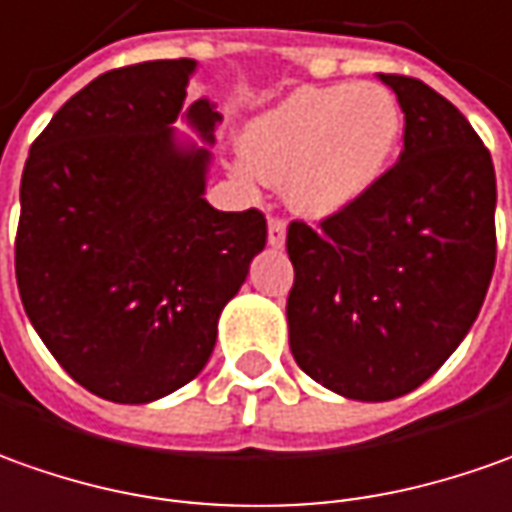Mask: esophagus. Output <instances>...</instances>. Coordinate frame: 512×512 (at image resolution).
Wrapping results in <instances>:
<instances>
[{
    "instance_id": "obj_1",
    "label": "esophagus",
    "mask_w": 512,
    "mask_h": 512,
    "mask_svg": "<svg viewBox=\"0 0 512 512\" xmlns=\"http://www.w3.org/2000/svg\"><path fill=\"white\" fill-rule=\"evenodd\" d=\"M269 243L274 246V249H280V246H285V221L283 218H269Z\"/></svg>"
}]
</instances>
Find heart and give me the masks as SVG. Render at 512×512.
I'll use <instances>...</instances> for the list:
<instances>
[{"label": "heart", "mask_w": 512, "mask_h": 512, "mask_svg": "<svg viewBox=\"0 0 512 512\" xmlns=\"http://www.w3.org/2000/svg\"><path fill=\"white\" fill-rule=\"evenodd\" d=\"M403 117L378 83L297 89L243 125L235 176L283 182L288 204L308 218H330L367 196L401 142Z\"/></svg>", "instance_id": "1"}]
</instances>
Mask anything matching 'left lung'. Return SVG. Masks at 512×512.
Here are the masks:
<instances>
[{"label":"left lung","mask_w":512,"mask_h":512,"mask_svg":"<svg viewBox=\"0 0 512 512\" xmlns=\"http://www.w3.org/2000/svg\"><path fill=\"white\" fill-rule=\"evenodd\" d=\"M403 111L401 159L319 227L291 221L288 344L316 384L353 401L417 389L460 347L496 266V173L454 103L381 75Z\"/></svg>","instance_id":"obj_1"}]
</instances>
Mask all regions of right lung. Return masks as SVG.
Wrapping results in <instances>:
<instances>
[{"label":"right lung","instance_id":"obj_1","mask_svg":"<svg viewBox=\"0 0 512 512\" xmlns=\"http://www.w3.org/2000/svg\"><path fill=\"white\" fill-rule=\"evenodd\" d=\"M193 58L103 72L38 134L24 162L16 283L55 361L114 403H151L210 361L218 316L266 246L260 210L204 198L221 123L184 109Z\"/></svg>","mask_w":512,"mask_h":512}]
</instances>
